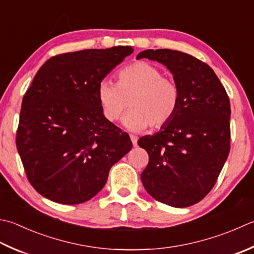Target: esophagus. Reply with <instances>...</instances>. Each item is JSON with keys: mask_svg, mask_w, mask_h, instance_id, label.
<instances>
[{"mask_svg": "<svg viewBox=\"0 0 254 254\" xmlns=\"http://www.w3.org/2000/svg\"><path fill=\"white\" fill-rule=\"evenodd\" d=\"M130 138H131V141H132V143H133V146H136L137 145V138H136V136L135 135H130Z\"/></svg>", "mask_w": 254, "mask_h": 254, "instance_id": "1", "label": "esophagus"}]
</instances>
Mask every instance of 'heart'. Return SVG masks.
<instances>
[{
	"instance_id": "heart-1",
	"label": "heart",
	"mask_w": 254,
	"mask_h": 254,
	"mask_svg": "<svg viewBox=\"0 0 254 254\" xmlns=\"http://www.w3.org/2000/svg\"><path fill=\"white\" fill-rule=\"evenodd\" d=\"M97 98L109 122L120 120L128 106L131 110L123 124L131 131H142L148 126H167L180 109L182 93L178 83L163 76L156 64L136 61L119 70L117 84L108 80L99 83Z\"/></svg>"
}]
</instances>
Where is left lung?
Returning a JSON list of instances; mask_svg holds the SVG:
<instances>
[{"label":"left lung","instance_id":"left-lung-1","mask_svg":"<svg viewBox=\"0 0 254 254\" xmlns=\"http://www.w3.org/2000/svg\"><path fill=\"white\" fill-rule=\"evenodd\" d=\"M140 58L166 66L182 93L175 118L137 141L150 158L141 174L143 186L157 201L190 207L212 190L229 155V97L215 71L191 55L147 49Z\"/></svg>","mask_w":254,"mask_h":254}]
</instances>
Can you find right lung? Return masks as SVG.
<instances>
[{"mask_svg":"<svg viewBox=\"0 0 254 254\" xmlns=\"http://www.w3.org/2000/svg\"><path fill=\"white\" fill-rule=\"evenodd\" d=\"M132 53L116 46L59 54L34 77L23 97L16 147L42 196L63 205L91 199L113 164L130 152L128 134L103 117L97 89Z\"/></svg>","mask_w":254,"mask_h":254,"instance_id":"add662e5","label":"right lung"}]
</instances>
